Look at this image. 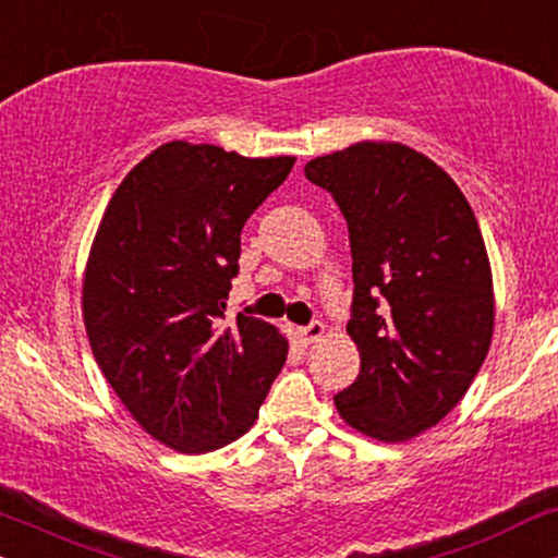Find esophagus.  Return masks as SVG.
I'll use <instances>...</instances> for the list:
<instances>
[{"label": "esophagus", "mask_w": 558, "mask_h": 558, "mask_svg": "<svg viewBox=\"0 0 558 558\" xmlns=\"http://www.w3.org/2000/svg\"><path fill=\"white\" fill-rule=\"evenodd\" d=\"M295 337L301 339V344H314V341H318L324 337V324L322 322H314L308 326H301V329H295Z\"/></svg>", "instance_id": "1"}]
</instances>
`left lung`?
I'll list each match as a JSON object with an SVG mask.
<instances>
[{
    "label": "left lung",
    "instance_id": "1",
    "mask_svg": "<svg viewBox=\"0 0 558 558\" xmlns=\"http://www.w3.org/2000/svg\"><path fill=\"white\" fill-rule=\"evenodd\" d=\"M347 219L360 375L333 396L347 426L385 444L434 428L493 344V267L451 175L403 143L365 140L306 162Z\"/></svg>",
    "mask_w": 558,
    "mask_h": 558
}]
</instances>
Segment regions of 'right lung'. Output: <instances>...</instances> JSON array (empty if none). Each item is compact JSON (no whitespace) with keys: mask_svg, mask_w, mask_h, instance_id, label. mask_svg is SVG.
<instances>
[{"mask_svg":"<svg viewBox=\"0 0 558 558\" xmlns=\"http://www.w3.org/2000/svg\"><path fill=\"white\" fill-rule=\"evenodd\" d=\"M293 162L173 140L104 209L81 286L86 337L117 398L168 449L204 454L240 439L286 365L278 326L221 318L244 221Z\"/></svg>","mask_w":558,"mask_h":558,"instance_id":"add662e5","label":"right lung"}]
</instances>
